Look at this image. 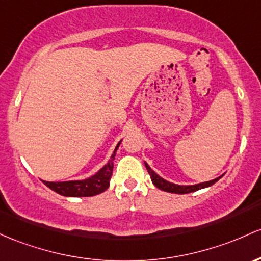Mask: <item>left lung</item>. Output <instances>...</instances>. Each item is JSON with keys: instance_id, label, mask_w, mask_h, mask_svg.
Wrapping results in <instances>:
<instances>
[{"instance_id": "1", "label": "left lung", "mask_w": 261, "mask_h": 261, "mask_svg": "<svg viewBox=\"0 0 261 261\" xmlns=\"http://www.w3.org/2000/svg\"><path fill=\"white\" fill-rule=\"evenodd\" d=\"M145 168H146V170H148V172H149V175H150L151 181H153L154 185L156 186L158 189L163 190V191H166V192H171V194H180V195H182V194H190V192L198 191V190L204 189V187L212 186L213 184L217 182L219 178L222 177V176H219L217 178H215V180L207 181V182L197 184V185L182 186V185H176V184H171V182H169V181L164 180V178L160 177L159 175L155 174L153 170L150 169V166H149L146 163H145Z\"/></svg>"}]
</instances>
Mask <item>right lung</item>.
I'll return each mask as SVG.
<instances>
[{
	"mask_svg": "<svg viewBox=\"0 0 261 261\" xmlns=\"http://www.w3.org/2000/svg\"><path fill=\"white\" fill-rule=\"evenodd\" d=\"M119 144H121V142L117 144L108 163L93 176L86 178V180L64 181V182L43 181L44 185L48 186L49 189L55 191L57 194L67 196V197H90V196H95L106 191L108 186H110V180L113 171V160H115L116 151Z\"/></svg>",
	"mask_w": 261,
	"mask_h": 261,
	"instance_id": "1",
	"label": "right lung"
}]
</instances>
